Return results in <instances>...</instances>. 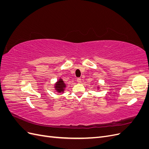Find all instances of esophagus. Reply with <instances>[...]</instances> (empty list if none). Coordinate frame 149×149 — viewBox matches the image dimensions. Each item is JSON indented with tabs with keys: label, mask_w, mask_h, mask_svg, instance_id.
Returning <instances> with one entry per match:
<instances>
[{
	"label": "esophagus",
	"mask_w": 149,
	"mask_h": 149,
	"mask_svg": "<svg viewBox=\"0 0 149 149\" xmlns=\"http://www.w3.org/2000/svg\"><path fill=\"white\" fill-rule=\"evenodd\" d=\"M77 82H78V83H81V79L80 78H77Z\"/></svg>",
	"instance_id": "esophagus-1"
}]
</instances>
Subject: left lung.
<instances>
[{"instance_id": "8db88e82", "label": "left lung", "mask_w": 149, "mask_h": 149, "mask_svg": "<svg viewBox=\"0 0 149 149\" xmlns=\"http://www.w3.org/2000/svg\"><path fill=\"white\" fill-rule=\"evenodd\" d=\"M97 88H98V89H99V88H100V87H97Z\"/></svg>"}]
</instances>
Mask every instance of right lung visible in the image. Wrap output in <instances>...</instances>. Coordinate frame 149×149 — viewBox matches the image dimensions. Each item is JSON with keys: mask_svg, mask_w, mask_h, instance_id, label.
<instances>
[{"mask_svg": "<svg viewBox=\"0 0 149 149\" xmlns=\"http://www.w3.org/2000/svg\"><path fill=\"white\" fill-rule=\"evenodd\" d=\"M66 87V84L65 83L64 81L61 78H60L58 79L56 83L55 84V88L56 91L58 93H64L65 88Z\"/></svg>", "mask_w": 149, "mask_h": 149, "instance_id": "right-lung-1", "label": "right lung"}]
</instances>
